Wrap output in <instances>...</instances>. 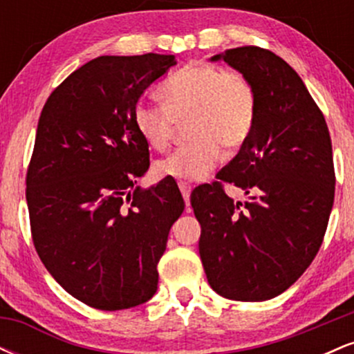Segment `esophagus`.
<instances>
[{
	"label": "esophagus",
	"instance_id": "1",
	"mask_svg": "<svg viewBox=\"0 0 354 354\" xmlns=\"http://www.w3.org/2000/svg\"><path fill=\"white\" fill-rule=\"evenodd\" d=\"M178 186H180V191H181L183 198H185L186 206H189V194H191V186H189V183L180 181V183H178Z\"/></svg>",
	"mask_w": 354,
	"mask_h": 354
}]
</instances>
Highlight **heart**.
Segmentation results:
<instances>
[{
    "label": "heart",
    "instance_id": "1",
    "mask_svg": "<svg viewBox=\"0 0 354 354\" xmlns=\"http://www.w3.org/2000/svg\"><path fill=\"white\" fill-rule=\"evenodd\" d=\"M163 101L140 100L133 120L141 138L163 149L176 123H188L193 143L174 149L154 166L160 176L201 181L216 168L226 148H239L250 138L256 120V91L241 73L186 64L160 86Z\"/></svg>",
    "mask_w": 354,
    "mask_h": 354
}]
</instances>
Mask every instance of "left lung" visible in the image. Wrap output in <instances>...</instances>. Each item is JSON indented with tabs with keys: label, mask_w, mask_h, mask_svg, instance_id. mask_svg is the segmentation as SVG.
Here are the masks:
<instances>
[{
	"label": "left lung",
	"mask_w": 354,
	"mask_h": 354,
	"mask_svg": "<svg viewBox=\"0 0 354 354\" xmlns=\"http://www.w3.org/2000/svg\"><path fill=\"white\" fill-rule=\"evenodd\" d=\"M258 100L253 131L213 185L198 186L191 206L201 225L200 256L209 286L234 301L281 295L311 265L335 201L326 121L286 61L258 46L226 50ZM233 182L250 200L234 203Z\"/></svg>",
	"instance_id": "obj_1"
}]
</instances>
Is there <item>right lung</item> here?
Here are the masks:
<instances>
[{
	"label": "right lung",
	"instance_id": "right-lung-1",
	"mask_svg": "<svg viewBox=\"0 0 354 354\" xmlns=\"http://www.w3.org/2000/svg\"><path fill=\"white\" fill-rule=\"evenodd\" d=\"M173 55L100 56L73 71L44 103L26 173L38 256L53 278L96 310L143 304L185 201L178 186L141 189L148 143L133 109Z\"/></svg>",
	"mask_w": 354,
	"mask_h": 354
}]
</instances>
